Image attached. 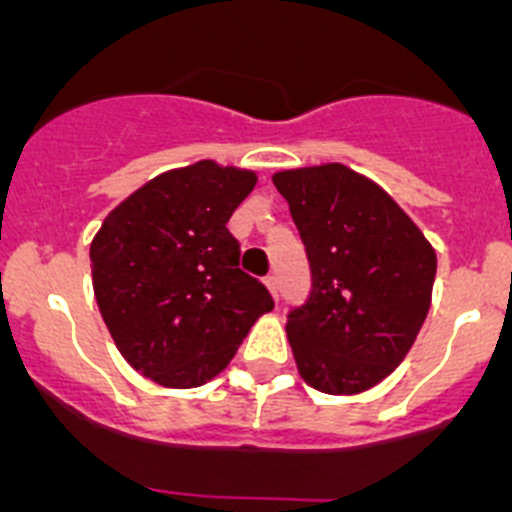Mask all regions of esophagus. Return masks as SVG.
<instances>
[{
  "mask_svg": "<svg viewBox=\"0 0 512 512\" xmlns=\"http://www.w3.org/2000/svg\"><path fill=\"white\" fill-rule=\"evenodd\" d=\"M264 284H266V289H269V292H271V297H279L277 277H274V274H269V277H266V279H264Z\"/></svg>",
  "mask_w": 512,
  "mask_h": 512,
  "instance_id": "esophagus-1",
  "label": "esophagus"
}]
</instances>
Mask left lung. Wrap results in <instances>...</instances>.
Here are the masks:
<instances>
[{
	"mask_svg": "<svg viewBox=\"0 0 512 512\" xmlns=\"http://www.w3.org/2000/svg\"><path fill=\"white\" fill-rule=\"evenodd\" d=\"M307 248L310 300L289 312L297 372L359 395L395 372L431 310L436 251L377 182L343 164L271 176Z\"/></svg>",
	"mask_w": 512,
	"mask_h": 512,
	"instance_id": "left-lung-1",
	"label": "left lung"
}]
</instances>
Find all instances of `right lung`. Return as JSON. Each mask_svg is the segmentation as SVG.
<instances>
[{"label":"right lung","mask_w":512,"mask_h":512,"mask_svg":"<svg viewBox=\"0 0 512 512\" xmlns=\"http://www.w3.org/2000/svg\"><path fill=\"white\" fill-rule=\"evenodd\" d=\"M256 171L217 161L153 176L102 220L92 287L117 351L171 390L210 382L256 320L274 307L259 279L238 269L228 230Z\"/></svg>","instance_id":"obj_1"}]
</instances>
